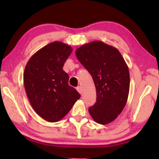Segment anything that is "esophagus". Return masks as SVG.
<instances>
[{
    "mask_svg": "<svg viewBox=\"0 0 159 159\" xmlns=\"http://www.w3.org/2000/svg\"><path fill=\"white\" fill-rule=\"evenodd\" d=\"M76 90L78 91V92H79V93H80V94H82V92H83V90H82V87H76Z\"/></svg>",
    "mask_w": 159,
    "mask_h": 159,
    "instance_id": "1",
    "label": "esophagus"
}]
</instances>
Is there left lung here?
<instances>
[{"instance_id":"obj_1","label":"left lung","mask_w":159,"mask_h":159,"mask_svg":"<svg viewBox=\"0 0 159 159\" xmlns=\"http://www.w3.org/2000/svg\"><path fill=\"white\" fill-rule=\"evenodd\" d=\"M75 53L95 84L96 102L89 109V114L97 123L109 124L127 102L130 88L127 64L116 48L101 41L83 44Z\"/></svg>"}]
</instances>
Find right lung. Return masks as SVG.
Here are the masks:
<instances>
[{
	"instance_id": "obj_1",
	"label": "right lung",
	"mask_w": 159,
	"mask_h": 159,
	"mask_svg": "<svg viewBox=\"0 0 159 159\" xmlns=\"http://www.w3.org/2000/svg\"><path fill=\"white\" fill-rule=\"evenodd\" d=\"M72 52L70 46L54 42L33 55L25 67L24 85L33 109L50 122L65 117L80 95L68 85L69 76L63 70Z\"/></svg>"
}]
</instances>
